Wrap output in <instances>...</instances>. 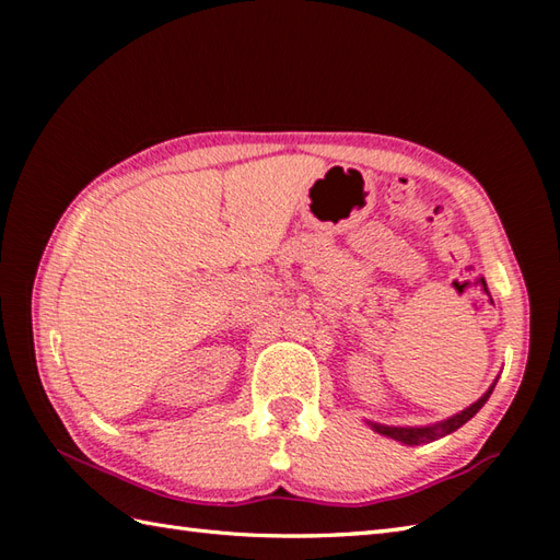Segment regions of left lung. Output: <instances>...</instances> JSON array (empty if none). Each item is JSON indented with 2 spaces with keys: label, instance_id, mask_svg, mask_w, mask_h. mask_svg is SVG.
<instances>
[{
  "label": "left lung",
  "instance_id": "obj_1",
  "mask_svg": "<svg viewBox=\"0 0 560 560\" xmlns=\"http://www.w3.org/2000/svg\"><path fill=\"white\" fill-rule=\"evenodd\" d=\"M493 387H495V383L489 387V392H486V395L481 397V399H477L471 404V407H467L464 411H459V413H455L452 416V419H445V421H438V423H431V425H421V428H413V425H407V428H401V425H383V423H371V428L375 433H380V435H387V438H392V440H399V443H404V445H421V443H431V440H438V438H443V435H450L452 431H457V428H462L464 423H467L469 419H474V416H477V411L483 407L486 404V399L491 397V392H493Z\"/></svg>",
  "mask_w": 560,
  "mask_h": 560
}]
</instances>
